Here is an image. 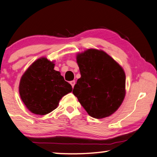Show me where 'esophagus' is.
Here are the masks:
<instances>
[{"label": "esophagus", "mask_w": 157, "mask_h": 157, "mask_svg": "<svg viewBox=\"0 0 157 157\" xmlns=\"http://www.w3.org/2000/svg\"><path fill=\"white\" fill-rule=\"evenodd\" d=\"M70 84H71V85H72V87H73L75 86V80L71 81V82H70Z\"/></svg>", "instance_id": "obj_1"}]
</instances>
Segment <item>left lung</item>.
<instances>
[{"mask_svg":"<svg viewBox=\"0 0 157 157\" xmlns=\"http://www.w3.org/2000/svg\"><path fill=\"white\" fill-rule=\"evenodd\" d=\"M81 77L72 93L89 116L100 119L118 109L126 95V74L103 50L88 49L76 56Z\"/></svg>","mask_w":157,"mask_h":157,"instance_id":"obj_1","label":"left lung"}]
</instances>
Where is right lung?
<instances>
[{
  "mask_svg": "<svg viewBox=\"0 0 157 157\" xmlns=\"http://www.w3.org/2000/svg\"><path fill=\"white\" fill-rule=\"evenodd\" d=\"M54 61L41 57L33 62L20 80L19 94L24 105L33 114L49 113L59 100L72 90L59 72L54 70Z\"/></svg>",
  "mask_w": 157,
  "mask_h": 157,
  "instance_id": "1",
  "label": "right lung"
}]
</instances>
